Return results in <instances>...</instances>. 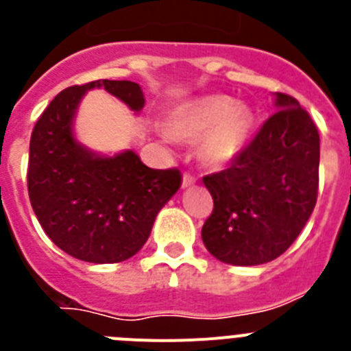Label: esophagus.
<instances>
[{
  "label": "esophagus",
  "mask_w": 351,
  "mask_h": 351,
  "mask_svg": "<svg viewBox=\"0 0 351 351\" xmlns=\"http://www.w3.org/2000/svg\"><path fill=\"white\" fill-rule=\"evenodd\" d=\"M195 182H197V178L191 176V173H184V176H182V188H188V186L195 184Z\"/></svg>",
  "instance_id": "esophagus-1"
}]
</instances>
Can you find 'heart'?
Masks as SVG:
<instances>
[{
	"label": "heart",
	"instance_id": "obj_1",
	"mask_svg": "<svg viewBox=\"0 0 351 351\" xmlns=\"http://www.w3.org/2000/svg\"><path fill=\"white\" fill-rule=\"evenodd\" d=\"M169 133L182 141H200V156L209 167H225L250 142L255 114L247 105L225 95L188 101L172 110Z\"/></svg>",
	"mask_w": 351,
	"mask_h": 351
}]
</instances>
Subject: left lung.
Wrapping results in <instances>:
<instances>
[{
	"mask_svg": "<svg viewBox=\"0 0 351 351\" xmlns=\"http://www.w3.org/2000/svg\"><path fill=\"white\" fill-rule=\"evenodd\" d=\"M230 169L202 179L214 209L202 226L209 253L232 265H260L283 255L311 216L318 195L320 135L290 95Z\"/></svg>",
	"mask_w": 351,
	"mask_h": 351,
	"instance_id": "left-lung-1",
	"label": "left lung"
}]
</instances>
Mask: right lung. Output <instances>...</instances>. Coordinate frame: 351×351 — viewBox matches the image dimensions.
Here are the masks:
<instances>
[{
  "mask_svg": "<svg viewBox=\"0 0 351 351\" xmlns=\"http://www.w3.org/2000/svg\"><path fill=\"white\" fill-rule=\"evenodd\" d=\"M104 88L141 112L132 80H95L61 91L36 121L29 142L27 191L40 225L73 258L116 263L138 253L156 214L181 186L178 169H149L133 151L100 156L75 141L84 93Z\"/></svg>",
  "mask_w": 351,
  "mask_h": 351,
  "instance_id": "obj_1",
  "label": "right lung"
}]
</instances>
